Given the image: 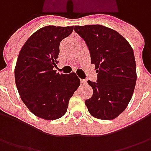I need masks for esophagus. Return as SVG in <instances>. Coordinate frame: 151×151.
Returning a JSON list of instances; mask_svg holds the SVG:
<instances>
[{
  "label": "esophagus",
  "mask_w": 151,
  "mask_h": 151,
  "mask_svg": "<svg viewBox=\"0 0 151 151\" xmlns=\"http://www.w3.org/2000/svg\"><path fill=\"white\" fill-rule=\"evenodd\" d=\"M81 84H86V81L84 79H81Z\"/></svg>",
  "instance_id": "obj_1"
}]
</instances>
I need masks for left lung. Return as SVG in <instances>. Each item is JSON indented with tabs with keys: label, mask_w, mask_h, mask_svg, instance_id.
<instances>
[{
	"label": "left lung",
	"mask_w": 151,
	"mask_h": 151,
	"mask_svg": "<svg viewBox=\"0 0 151 151\" xmlns=\"http://www.w3.org/2000/svg\"><path fill=\"white\" fill-rule=\"evenodd\" d=\"M84 39L95 65L96 82L88 81L93 95L85 103L91 116L112 120L123 113L130 101L136 83L134 50L121 34L102 25L75 26Z\"/></svg>",
	"instance_id": "left-lung-1"
}]
</instances>
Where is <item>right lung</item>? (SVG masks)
<instances>
[{"label":"right lung","mask_w":151,"mask_h":151,"mask_svg":"<svg viewBox=\"0 0 151 151\" xmlns=\"http://www.w3.org/2000/svg\"><path fill=\"white\" fill-rule=\"evenodd\" d=\"M74 27L46 26L34 32L21 49L15 67L19 95L29 111L38 118L55 120L64 116L81 81L76 73L54 70L60 44Z\"/></svg>","instance_id":"right-lung-1"}]
</instances>
